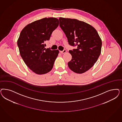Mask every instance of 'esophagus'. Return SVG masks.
I'll use <instances>...</instances> for the list:
<instances>
[{
    "mask_svg": "<svg viewBox=\"0 0 122 122\" xmlns=\"http://www.w3.org/2000/svg\"><path fill=\"white\" fill-rule=\"evenodd\" d=\"M66 52V49H64L62 51H60V52H61V53H62V54H63V53H65Z\"/></svg>",
    "mask_w": 122,
    "mask_h": 122,
    "instance_id": "34e87169",
    "label": "esophagus"
}]
</instances>
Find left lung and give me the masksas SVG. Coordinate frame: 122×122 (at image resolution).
<instances>
[{
	"instance_id": "8db88e82",
	"label": "left lung",
	"mask_w": 122,
	"mask_h": 122,
	"mask_svg": "<svg viewBox=\"0 0 122 122\" xmlns=\"http://www.w3.org/2000/svg\"><path fill=\"white\" fill-rule=\"evenodd\" d=\"M59 20L69 44L77 46L69 51L72 59L68 66L76 73H85L93 66L101 54L102 39L94 28L84 21L63 17Z\"/></svg>"
}]
</instances>
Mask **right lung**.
<instances>
[{"label":"right lung","mask_w":122,"mask_h":122,"mask_svg":"<svg viewBox=\"0 0 122 122\" xmlns=\"http://www.w3.org/2000/svg\"><path fill=\"white\" fill-rule=\"evenodd\" d=\"M58 25V19L45 17L28 24L20 33L17 40L20 55L26 65L36 74H46L53 66L59 50L45 48L44 43L49 40Z\"/></svg>","instance_id":"obj_1"}]
</instances>
